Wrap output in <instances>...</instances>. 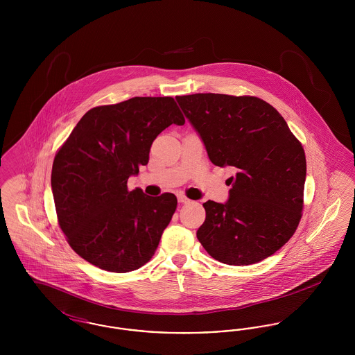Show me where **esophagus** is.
Returning a JSON list of instances; mask_svg holds the SVG:
<instances>
[{
	"mask_svg": "<svg viewBox=\"0 0 355 355\" xmlns=\"http://www.w3.org/2000/svg\"><path fill=\"white\" fill-rule=\"evenodd\" d=\"M178 202L187 203L190 202V200H189V198H186L185 196L180 194V196H178Z\"/></svg>",
	"mask_w": 355,
	"mask_h": 355,
	"instance_id": "1",
	"label": "esophagus"
}]
</instances>
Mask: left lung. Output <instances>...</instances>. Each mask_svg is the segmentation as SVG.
<instances>
[{
    "label": "left lung",
    "mask_w": 355,
    "mask_h": 355,
    "mask_svg": "<svg viewBox=\"0 0 355 355\" xmlns=\"http://www.w3.org/2000/svg\"><path fill=\"white\" fill-rule=\"evenodd\" d=\"M209 159L232 166L229 200L203 203L197 238L226 265L257 263L294 234L304 207L306 157L286 121L257 97L198 93L175 98Z\"/></svg>",
    "instance_id": "obj_1"
}]
</instances>
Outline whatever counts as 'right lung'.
<instances>
[{"label":"right lung","mask_w":355,"mask_h":355,"mask_svg":"<svg viewBox=\"0 0 355 355\" xmlns=\"http://www.w3.org/2000/svg\"><path fill=\"white\" fill-rule=\"evenodd\" d=\"M185 119L171 97H135L85 113L55 154L51 191L69 245L102 270L128 272L150 261L177 209L171 193L128 190L149 162L153 141Z\"/></svg>","instance_id":"add662e5"}]
</instances>
